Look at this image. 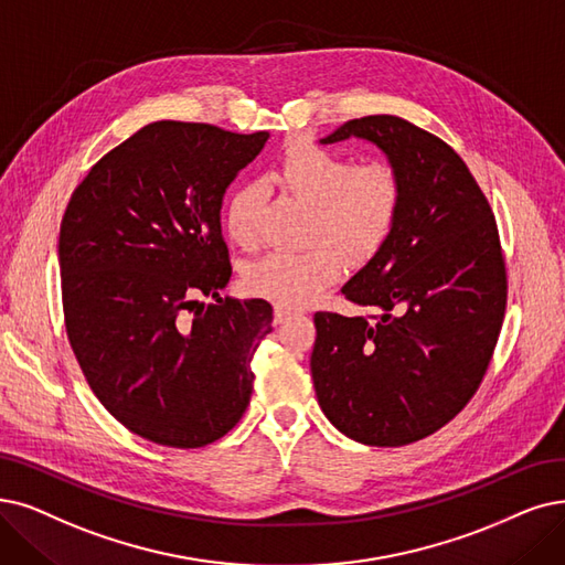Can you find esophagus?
<instances>
[{
    "instance_id": "34e87169",
    "label": "esophagus",
    "mask_w": 565,
    "mask_h": 565,
    "mask_svg": "<svg viewBox=\"0 0 565 565\" xmlns=\"http://www.w3.org/2000/svg\"><path fill=\"white\" fill-rule=\"evenodd\" d=\"M291 315H297L295 310H289V308H282V306H276V310H274V322L276 324H282V322H287Z\"/></svg>"
}]
</instances>
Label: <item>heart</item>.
Instances as JSON below:
<instances>
[{
  "mask_svg": "<svg viewBox=\"0 0 565 565\" xmlns=\"http://www.w3.org/2000/svg\"><path fill=\"white\" fill-rule=\"evenodd\" d=\"M278 178L285 190L312 206L310 238L333 241L341 250L364 262L373 257L394 230L403 185L387 162L354 167L348 154L310 141L289 143L280 157ZM264 190L238 183L222 209L227 236L241 247L259 243ZM343 259L331 243H318L306 253H274L243 270V285L255 297L278 306H306L341 276Z\"/></svg>",
  "mask_w": 565,
  "mask_h": 565,
  "instance_id": "heart-1",
  "label": "heart"
}]
</instances>
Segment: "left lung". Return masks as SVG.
Here are the masks:
<instances>
[{"label":"left lung","instance_id":"8db88e82","mask_svg":"<svg viewBox=\"0 0 565 565\" xmlns=\"http://www.w3.org/2000/svg\"><path fill=\"white\" fill-rule=\"evenodd\" d=\"M387 154L403 185L390 238L343 285L369 318L315 312L310 373L327 419L373 447L422 440L478 392L503 327L508 278L499 227L461 157L396 116L348 120Z\"/></svg>","mask_w":565,"mask_h":565}]
</instances>
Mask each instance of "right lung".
<instances>
[{"label": "right lung", "mask_w": 565, "mask_h": 565, "mask_svg": "<svg viewBox=\"0 0 565 565\" xmlns=\"http://www.w3.org/2000/svg\"><path fill=\"white\" fill-rule=\"evenodd\" d=\"M266 139L150 122L89 169L64 211L66 335L104 408L150 443L204 447L250 403V364L274 308L220 297L232 278L220 209ZM201 294L218 303L200 307Z\"/></svg>", "instance_id": "right-lung-1"}]
</instances>
